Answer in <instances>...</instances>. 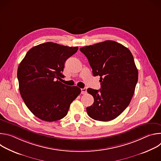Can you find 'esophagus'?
I'll list each match as a JSON object with an SVG mask.
<instances>
[{"mask_svg":"<svg viewBox=\"0 0 161 161\" xmlns=\"http://www.w3.org/2000/svg\"><path fill=\"white\" fill-rule=\"evenodd\" d=\"M86 92H86V88H81V94H85Z\"/></svg>","mask_w":161,"mask_h":161,"instance_id":"esophagus-1","label":"esophagus"}]
</instances>
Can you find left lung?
Returning <instances> with one entry per match:
<instances>
[{
	"label": "left lung",
	"instance_id": "obj_1",
	"mask_svg": "<svg viewBox=\"0 0 161 161\" xmlns=\"http://www.w3.org/2000/svg\"><path fill=\"white\" fill-rule=\"evenodd\" d=\"M92 69L99 76L101 89L88 88L94 97L86 108L88 116L98 121L116 119L129 106L138 79V71L130 50L113 41H105L81 48Z\"/></svg>",
	"mask_w": 161,
	"mask_h": 161
}]
</instances>
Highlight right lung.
<instances>
[{
    "mask_svg": "<svg viewBox=\"0 0 161 161\" xmlns=\"http://www.w3.org/2000/svg\"><path fill=\"white\" fill-rule=\"evenodd\" d=\"M78 50V47L47 42L29 50L20 62L17 76L21 96L39 119L53 122L63 119L81 93L78 86L58 80L64 76L65 62Z\"/></svg>",
    "mask_w": 161,
    "mask_h": 161,
    "instance_id": "1",
    "label": "right lung"
}]
</instances>
